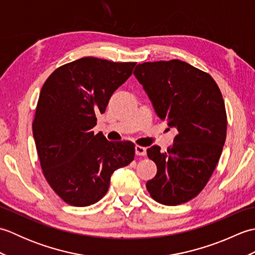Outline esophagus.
Returning <instances> with one entry per match:
<instances>
[{
  "label": "esophagus",
  "mask_w": 255,
  "mask_h": 255,
  "mask_svg": "<svg viewBox=\"0 0 255 255\" xmlns=\"http://www.w3.org/2000/svg\"><path fill=\"white\" fill-rule=\"evenodd\" d=\"M136 154L137 155H145L147 154V149H145L144 147H141V145H136Z\"/></svg>",
  "instance_id": "esophagus-1"
}]
</instances>
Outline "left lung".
Instances as JSON below:
<instances>
[{
    "label": "left lung",
    "instance_id": "1",
    "mask_svg": "<svg viewBox=\"0 0 255 255\" xmlns=\"http://www.w3.org/2000/svg\"><path fill=\"white\" fill-rule=\"evenodd\" d=\"M134 77L142 84L161 121L177 133L165 152L147 150L156 164L145 184L150 196L166 206L195 198L217 166L227 136V113L211 75L181 60L138 64Z\"/></svg>",
    "mask_w": 255,
    "mask_h": 255
}]
</instances>
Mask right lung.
<instances>
[{
  "mask_svg": "<svg viewBox=\"0 0 255 255\" xmlns=\"http://www.w3.org/2000/svg\"><path fill=\"white\" fill-rule=\"evenodd\" d=\"M136 62L85 57L63 64L46 80L32 122L42 174L71 206L85 207L105 196L111 176L134 158L131 141H108L92 130L112 94Z\"/></svg>",
  "mask_w": 255,
  "mask_h": 255,
  "instance_id": "1",
  "label": "right lung"
}]
</instances>
